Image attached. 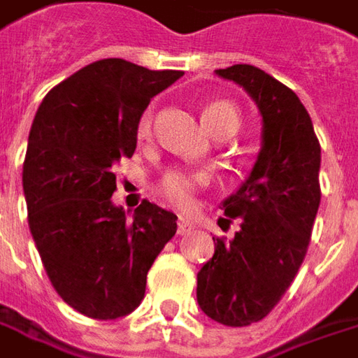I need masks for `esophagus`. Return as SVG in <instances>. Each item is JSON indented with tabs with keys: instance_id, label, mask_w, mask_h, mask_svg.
<instances>
[{
	"instance_id": "esophagus-1",
	"label": "esophagus",
	"mask_w": 358,
	"mask_h": 358,
	"mask_svg": "<svg viewBox=\"0 0 358 358\" xmlns=\"http://www.w3.org/2000/svg\"><path fill=\"white\" fill-rule=\"evenodd\" d=\"M191 230H193V224H191L187 218L179 217V220H177V232H179V234H189Z\"/></svg>"
}]
</instances>
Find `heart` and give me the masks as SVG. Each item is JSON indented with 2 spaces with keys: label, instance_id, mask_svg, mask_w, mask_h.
I'll use <instances>...</instances> for the list:
<instances>
[{
  "label": "heart",
  "instance_id": "1",
  "mask_svg": "<svg viewBox=\"0 0 358 358\" xmlns=\"http://www.w3.org/2000/svg\"><path fill=\"white\" fill-rule=\"evenodd\" d=\"M203 120H205L208 131L213 136H232L241 126V112L236 110L234 104H230L227 100H215V102L205 106ZM151 124H153L151 110H145L140 116V122H138V136L140 138L150 136ZM207 183V173L185 171V169H169L159 177L157 191H159V195L163 199H167L175 207L187 208L193 205L196 191Z\"/></svg>",
  "mask_w": 358,
  "mask_h": 358
}]
</instances>
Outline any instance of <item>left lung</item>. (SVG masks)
<instances>
[{
    "label": "left lung",
    "mask_w": 358,
    "mask_h": 358,
    "mask_svg": "<svg viewBox=\"0 0 358 358\" xmlns=\"http://www.w3.org/2000/svg\"><path fill=\"white\" fill-rule=\"evenodd\" d=\"M242 86L262 114V148L248 179L224 203L241 220L234 238L215 241L196 274L199 308L229 327L262 321L292 285L306 258L317 215L321 145L292 88L252 64L218 69Z\"/></svg>",
    "instance_id": "1"
}]
</instances>
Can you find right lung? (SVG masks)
Segmentation results:
<instances>
[{
  "instance_id": "right-lung-1",
  "label": "right lung",
  "mask_w": 358,
  "mask_h": 358,
  "mask_svg": "<svg viewBox=\"0 0 358 358\" xmlns=\"http://www.w3.org/2000/svg\"><path fill=\"white\" fill-rule=\"evenodd\" d=\"M181 76L102 59L57 84L35 114L23 163L29 229L52 287L86 317L138 308L151 264L177 232L171 210L143 201L129 220L112 193L143 110Z\"/></svg>"
}]
</instances>
